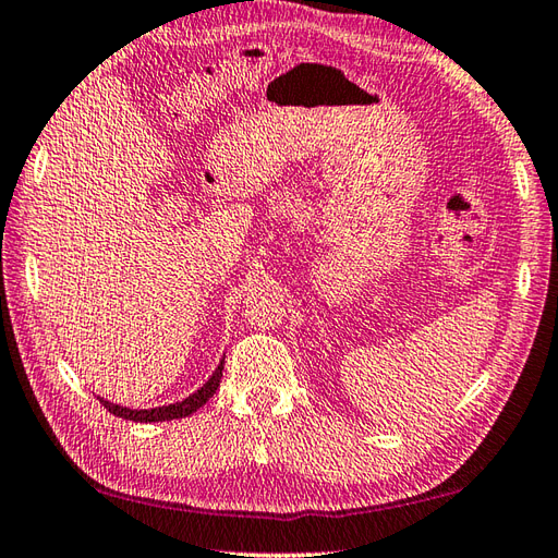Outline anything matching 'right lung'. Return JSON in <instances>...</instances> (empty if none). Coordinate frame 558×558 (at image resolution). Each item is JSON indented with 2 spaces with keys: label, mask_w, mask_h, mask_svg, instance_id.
Listing matches in <instances>:
<instances>
[{
  "label": "right lung",
  "mask_w": 558,
  "mask_h": 558,
  "mask_svg": "<svg viewBox=\"0 0 558 558\" xmlns=\"http://www.w3.org/2000/svg\"><path fill=\"white\" fill-rule=\"evenodd\" d=\"M221 369H225V361H219L213 377H209L195 393L185 396L183 401L169 403V405H159V408H147V411H145V408H143V411H133V408L105 401V399H100V396H97V399H100V403L107 408L109 413H114L117 417H123V420H133V423H165V420H179V417H185V415L195 413L197 408L205 405L209 399H213L215 391L219 389Z\"/></svg>",
  "instance_id": "1"
}]
</instances>
